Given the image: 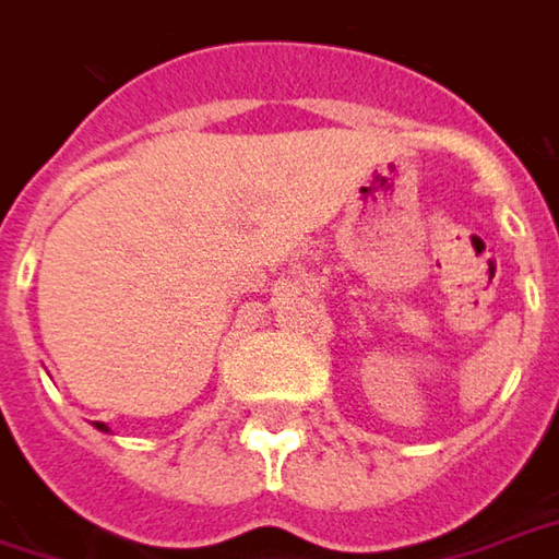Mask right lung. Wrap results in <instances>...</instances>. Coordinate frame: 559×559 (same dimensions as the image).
Here are the masks:
<instances>
[{
  "mask_svg": "<svg viewBox=\"0 0 559 559\" xmlns=\"http://www.w3.org/2000/svg\"><path fill=\"white\" fill-rule=\"evenodd\" d=\"M94 427H97V430H104V433H110V427H107V424H100V420H94Z\"/></svg>",
  "mask_w": 559,
  "mask_h": 559,
  "instance_id": "1",
  "label": "right lung"
}]
</instances>
